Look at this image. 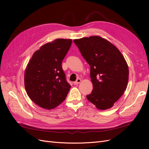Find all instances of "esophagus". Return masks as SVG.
<instances>
[{
  "instance_id": "obj_1",
  "label": "esophagus",
  "mask_w": 149,
  "mask_h": 149,
  "mask_svg": "<svg viewBox=\"0 0 149 149\" xmlns=\"http://www.w3.org/2000/svg\"><path fill=\"white\" fill-rule=\"evenodd\" d=\"M80 83H81V79H80V78H78V79H76V81L74 83V84L75 85H77V84H79Z\"/></svg>"
}]
</instances>
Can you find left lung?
<instances>
[{"instance_id": "8db88e82", "label": "left lung", "mask_w": 149, "mask_h": 149, "mask_svg": "<svg viewBox=\"0 0 149 149\" xmlns=\"http://www.w3.org/2000/svg\"><path fill=\"white\" fill-rule=\"evenodd\" d=\"M90 66L93 86L88 100L98 109H110L124 94L129 79V67L123 54L100 36L74 40Z\"/></svg>"}]
</instances>
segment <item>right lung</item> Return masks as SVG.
<instances>
[{
  "label": "right lung",
  "mask_w": 149,
  "mask_h": 149,
  "mask_svg": "<svg viewBox=\"0 0 149 149\" xmlns=\"http://www.w3.org/2000/svg\"><path fill=\"white\" fill-rule=\"evenodd\" d=\"M71 39L58 38L34 52L25 70V88L36 104L50 110L63 101L71 86L67 83L61 63L69 51Z\"/></svg>",
  "instance_id": "right-lung-1"
}]
</instances>
